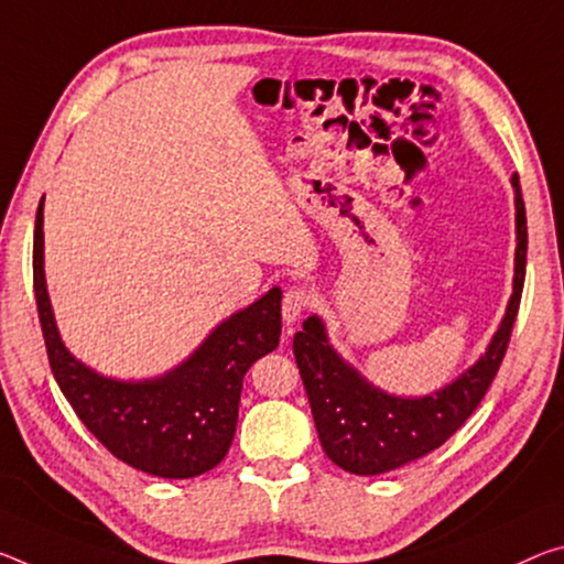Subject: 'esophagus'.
Segmentation results:
<instances>
[{
    "label": "esophagus",
    "instance_id": "1",
    "mask_svg": "<svg viewBox=\"0 0 564 564\" xmlns=\"http://www.w3.org/2000/svg\"><path fill=\"white\" fill-rule=\"evenodd\" d=\"M311 306V293L303 291V289H289L283 293V306H281V314L285 324H296L301 318L303 311Z\"/></svg>",
    "mask_w": 564,
    "mask_h": 564
}]
</instances>
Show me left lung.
Here are the masks:
<instances>
[{"instance_id":"left-lung-1","label":"left lung","mask_w":564,"mask_h":564,"mask_svg":"<svg viewBox=\"0 0 564 564\" xmlns=\"http://www.w3.org/2000/svg\"><path fill=\"white\" fill-rule=\"evenodd\" d=\"M512 185L517 210L512 296L487 351L462 377L426 397H394L373 387L344 361V356L328 344L326 326L318 316H308L303 330L293 336V356L306 387L321 446L341 469L371 477L404 467L442 446L485 399L505 359L524 285L527 218L520 177L514 175Z\"/></svg>"}]
</instances>
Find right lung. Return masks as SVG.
<instances>
[{
    "instance_id": "add662e5",
    "label": "right lung",
    "mask_w": 564,
    "mask_h": 564,
    "mask_svg": "<svg viewBox=\"0 0 564 564\" xmlns=\"http://www.w3.org/2000/svg\"><path fill=\"white\" fill-rule=\"evenodd\" d=\"M44 198L34 220V299L62 394L107 452L145 475L191 479L223 462L238 424L246 371L281 338V289L228 316L163 377L120 381L89 369L62 344L44 281Z\"/></svg>"
}]
</instances>
